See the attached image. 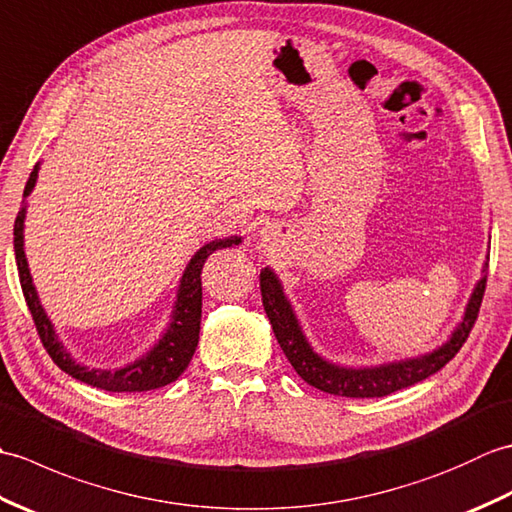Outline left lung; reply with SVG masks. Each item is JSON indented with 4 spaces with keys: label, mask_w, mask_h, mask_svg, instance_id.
Listing matches in <instances>:
<instances>
[{
    "label": "left lung",
    "mask_w": 512,
    "mask_h": 512,
    "mask_svg": "<svg viewBox=\"0 0 512 512\" xmlns=\"http://www.w3.org/2000/svg\"><path fill=\"white\" fill-rule=\"evenodd\" d=\"M486 270L488 255L482 266V277L475 281L471 297L466 301L462 319L455 323V328L447 336V341L418 356L361 367L334 363L330 358H325L314 350L306 332H303V325L297 317L295 306H292V301L286 295L284 284H281L279 275L270 266L262 268L259 288H262L264 310L268 314L270 325H273L277 343L281 345V350H284L290 365L295 367V372L306 380L308 385L325 391V394L345 398H380L394 394V391L405 389L409 385H416L420 380L429 378L431 374L440 372V369L458 354L462 343L466 341V336H469L473 328L477 312H480V303L486 288Z\"/></svg>",
    "instance_id": "left-lung-1"
}]
</instances>
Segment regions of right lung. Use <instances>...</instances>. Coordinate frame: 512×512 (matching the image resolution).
Segmentation results:
<instances>
[{"instance_id":"right-lung-1","label":"right lung","mask_w":512,"mask_h":512,"mask_svg":"<svg viewBox=\"0 0 512 512\" xmlns=\"http://www.w3.org/2000/svg\"><path fill=\"white\" fill-rule=\"evenodd\" d=\"M41 162H37L32 169L30 178L24 189V204L17 213L15 220V259L19 270L21 290H24L26 303L30 308L32 319H35L37 332L46 347L50 358L57 363L65 374L81 380L85 385L99 387L105 391H149L173 383L195 354L200 339V319H202V266L209 255L220 248H231L242 244V237L231 235L222 239H213L206 242L202 248L195 250V255L189 259L187 268L180 277V284L176 290V301H173V310L169 314L167 328L162 330L158 341L149 347L147 352L140 354L136 361L118 367H92L81 361H76L68 347L59 339V332L54 330V323L48 317L46 308L39 299V292L35 288V281L30 275L28 257H26V244H24V228H26V213H28V195L32 193L39 178Z\"/></svg>"}]
</instances>
